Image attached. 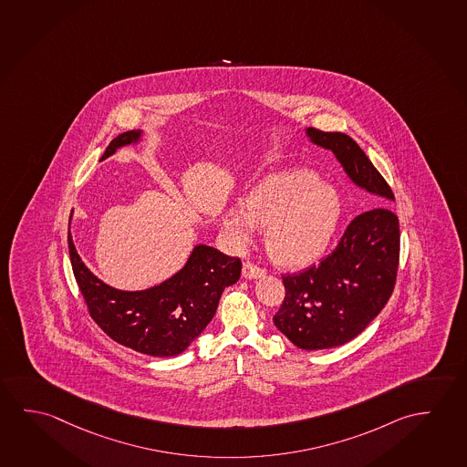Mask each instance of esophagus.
I'll list each match as a JSON object with an SVG mask.
<instances>
[{
  "instance_id": "obj_1",
  "label": "esophagus",
  "mask_w": 467,
  "mask_h": 467,
  "mask_svg": "<svg viewBox=\"0 0 467 467\" xmlns=\"http://www.w3.org/2000/svg\"><path fill=\"white\" fill-rule=\"evenodd\" d=\"M242 275H244V279H258V277H263V275H266V269H263V267L256 266V265H253L250 261H246L244 265Z\"/></svg>"
}]
</instances>
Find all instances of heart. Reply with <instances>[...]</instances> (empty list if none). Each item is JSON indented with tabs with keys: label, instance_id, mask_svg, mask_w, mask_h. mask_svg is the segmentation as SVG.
I'll return each mask as SVG.
<instances>
[{
	"label": "heart",
	"instance_id": "obj_1",
	"mask_svg": "<svg viewBox=\"0 0 467 467\" xmlns=\"http://www.w3.org/2000/svg\"><path fill=\"white\" fill-rule=\"evenodd\" d=\"M341 217L333 186L308 171L263 178L244 198V208L223 214V232L234 244L252 240L254 227H266V246L277 265L308 266L326 252Z\"/></svg>",
	"mask_w": 467,
	"mask_h": 467
}]
</instances>
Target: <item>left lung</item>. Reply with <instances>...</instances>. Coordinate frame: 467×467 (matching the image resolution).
<instances>
[{
	"label": "left lung",
	"mask_w": 467,
	"mask_h": 467,
	"mask_svg": "<svg viewBox=\"0 0 467 467\" xmlns=\"http://www.w3.org/2000/svg\"><path fill=\"white\" fill-rule=\"evenodd\" d=\"M313 144L333 150L354 185L375 196L348 223L331 254L300 275H282L285 296L275 325L296 348L342 346L362 333L391 296L400 266V221L391 188L350 136L308 128Z\"/></svg>",
	"instance_id": "left-lung-1"
}]
</instances>
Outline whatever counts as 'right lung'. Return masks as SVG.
<instances>
[{
	"instance_id": "add662e5",
	"label": "right lung",
	"mask_w": 467,
	"mask_h": 467,
	"mask_svg": "<svg viewBox=\"0 0 467 467\" xmlns=\"http://www.w3.org/2000/svg\"><path fill=\"white\" fill-rule=\"evenodd\" d=\"M141 130L121 133L105 149L102 159L117 149L136 144ZM69 258L90 317L111 339L152 357L185 352L217 310L223 289L240 279L242 261L208 244L192 248L185 266L150 289H115L92 275L76 252L67 232Z\"/></svg>"
}]
</instances>
